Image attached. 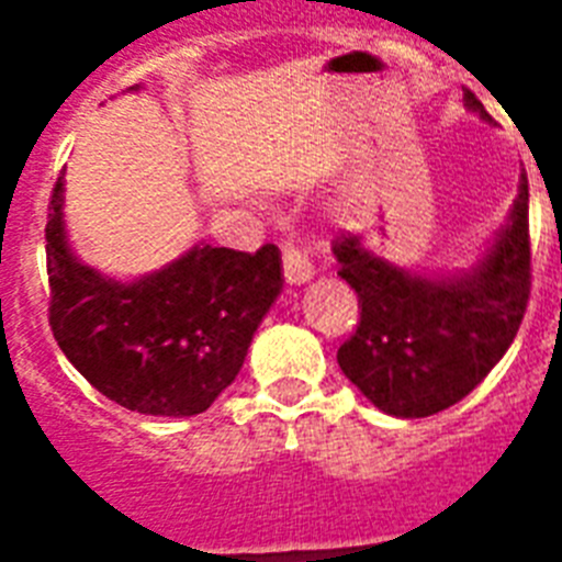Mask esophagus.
<instances>
[{"instance_id":"34e87169","label":"esophagus","mask_w":562,"mask_h":562,"mask_svg":"<svg viewBox=\"0 0 562 562\" xmlns=\"http://www.w3.org/2000/svg\"><path fill=\"white\" fill-rule=\"evenodd\" d=\"M282 271H285V280H289L291 285H303V282H308L315 277V268H312V262L306 259V254L291 245H285V250H282Z\"/></svg>"}]
</instances>
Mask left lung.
Listing matches in <instances>:
<instances>
[{"instance_id":"8db88e82","label":"left lung","mask_w":562,"mask_h":562,"mask_svg":"<svg viewBox=\"0 0 562 562\" xmlns=\"http://www.w3.org/2000/svg\"><path fill=\"white\" fill-rule=\"evenodd\" d=\"M463 104L490 122L475 92L463 90ZM333 250L361 306L359 329L338 350L344 375L391 417H431L484 382L519 333L531 294L528 178L470 268H402L373 254L361 233L341 236Z\"/></svg>"}]
</instances>
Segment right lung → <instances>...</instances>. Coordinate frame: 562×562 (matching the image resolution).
Instances as JSON below:
<instances>
[{
    "label": "right lung",
    "instance_id": "right-lung-1",
    "mask_svg": "<svg viewBox=\"0 0 562 562\" xmlns=\"http://www.w3.org/2000/svg\"><path fill=\"white\" fill-rule=\"evenodd\" d=\"M64 187L57 178L46 224L55 341L122 408L148 417L203 414L233 384L254 333L280 297V247L238 254L198 241L157 271L110 277L69 245Z\"/></svg>",
    "mask_w": 562,
    "mask_h": 562
}]
</instances>
